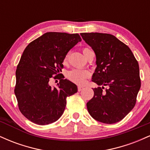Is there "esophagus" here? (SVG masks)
Returning <instances> with one entry per match:
<instances>
[{"label": "esophagus", "mask_w": 150, "mask_h": 150, "mask_svg": "<svg viewBox=\"0 0 150 150\" xmlns=\"http://www.w3.org/2000/svg\"><path fill=\"white\" fill-rule=\"evenodd\" d=\"M84 87H82V86H80L79 85L78 87H77V89H78V92H80V91H82V89H83Z\"/></svg>", "instance_id": "1"}]
</instances>
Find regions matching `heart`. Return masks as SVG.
Instances as JSON below:
<instances>
[{
  "label": "heart",
  "instance_id": "b5f03b06",
  "mask_svg": "<svg viewBox=\"0 0 150 150\" xmlns=\"http://www.w3.org/2000/svg\"><path fill=\"white\" fill-rule=\"evenodd\" d=\"M89 49L88 48H84L82 51H83L84 54L87 51H89ZM90 76V73L89 70H82V69H73L70 70L68 73H67V77L68 80L72 81L73 82L78 84V85H81L83 84L85 82V80Z\"/></svg>",
  "mask_w": 150,
  "mask_h": 150
}]
</instances>
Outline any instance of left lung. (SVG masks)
Returning <instances> with one entry per match:
<instances>
[{
  "label": "left lung",
  "mask_w": 150,
  "mask_h": 150,
  "mask_svg": "<svg viewBox=\"0 0 150 150\" xmlns=\"http://www.w3.org/2000/svg\"><path fill=\"white\" fill-rule=\"evenodd\" d=\"M96 55L97 68L92 82L94 97L87 103L88 112L101 123L121 120L134 108L140 89V70L128 46L109 34L81 33ZM104 87H106L103 91Z\"/></svg>",
  "instance_id": "left-lung-1"
}]
</instances>
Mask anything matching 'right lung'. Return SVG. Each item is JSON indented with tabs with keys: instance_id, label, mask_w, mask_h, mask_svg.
I'll list each match as a JSON object with an SVG mask.
<instances>
[{
	"instance_id": "add662e5",
	"label": "right lung",
	"mask_w": 150,
	"mask_h": 150,
	"mask_svg": "<svg viewBox=\"0 0 150 150\" xmlns=\"http://www.w3.org/2000/svg\"><path fill=\"white\" fill-rule=\"evenodd\" d=\"M82 39L78 34L46 32L28 44L17 67L15 94L20 112L38 125H48L62 116L66 98L77 92L75 84L60 79L56 87L49 80L58 76L67 53Z\"/></svg>"
}]
</instances>
